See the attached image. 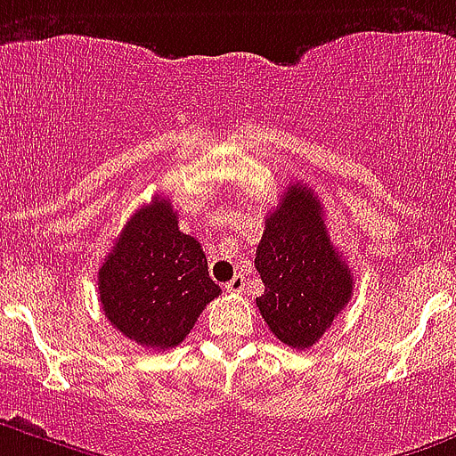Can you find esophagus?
<instances>
[{
    "label": "esophagus",
    "instance_id": "34e87169",
    "mask_svg": "<svg viewBox=\"0 0 456 456\" xmlns=\"http://www.w3.org/2000/svg\"><path fill=\"white\" fill-rule=\"evenodd\" d=\"M224 289H227L229 293H243V290H245V277H243V274H236L232 281H227V286H224Z\"/></svg>",
    "mask_w": 456,
    "mask_h": 456
}]
</instances>
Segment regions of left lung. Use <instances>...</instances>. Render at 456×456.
Returning a JSON list of instances; mask_svg holds the SVG:
<instances>
[{
    "label": "left lung",
    "mask_w": 456,
    "mask_h": 456,
    "mask_svg": "<svg viewBox=\"0 0 456 456\" xmlns=\"http://www.w3.org/2000/svg\"><path fill=\"white\" fill-rule=\"evenodd\" d=\"M265 290L256 306L284 346L306 350L330 330L352 297L350 265L330 240L322 204L293 183L265 218L254 258Z\"/></svg>",
    "instance_id": "left-lung-1"
}]
</instances>
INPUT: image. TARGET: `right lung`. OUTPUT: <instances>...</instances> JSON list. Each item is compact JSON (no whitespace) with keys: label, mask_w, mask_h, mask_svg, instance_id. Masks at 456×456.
I'll list each match as a JSON object with an SVG mask.
<instances>
[{"label":"right lung","mask_w":456,"mask_h":456,"mask_svg":"<svg viewBox=\"0 0 456 456\" xmlns=\"http://www.w3.org/2000/svg\"><path fill=\"white\" fill-rule=\"evenodd\" d=\"M97 279L110 325L151 350L179 346L220 295L202 245L179 232L177 211L161 198L126 220Z\"/></svg>","instance_id":"obj_1"}]
</instances>
